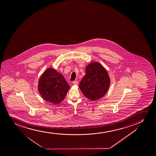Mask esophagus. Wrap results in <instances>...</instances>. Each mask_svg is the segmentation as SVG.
Masks as SVG:
<instances>
[{"label":"esophagus","mask_w":156,"mask_h":156,"mask_svg":"<svg viewBox=\"0 0 156 156\" xmlns=\"http://www.w3.org/2000/svg\"><path fill=\"white\" fill-rule=\"evenodd\" d=\"M73 84L74 85H77L78 84V82L77 81H74L73 82Z\"/></svg>","instance_id":"1"}]
</instances>
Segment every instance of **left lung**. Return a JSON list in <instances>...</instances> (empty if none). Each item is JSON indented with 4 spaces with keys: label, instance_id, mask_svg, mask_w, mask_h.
<instances>
[{
    "label": "left lung",
    "instance_id": "left-lung-1",
    "mask_svg": "<svg viewBox=\"0 0 156 156\" xmlns=\"http://www.w3.org/2000/svg\"><path fill=\"white\" fill-rule=\"evenodd\" d=\"M86 73L79 85L83 94L90 100L102 98L109 87L110 79L107 72L98 62H92L86 66Z\"/></svg>",
    "mask_w": 156,
    "mask_h": 156
}]
</instances>
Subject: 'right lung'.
I'll list each match as a JSON object with an SVG mask.
<instances>
[{"label": "right lung", "mask_w": 156, "mask_h": 156, "mask_svg": "<svg viewBox=\"0 0 156 156\" xmlns=\"http://www.w3.org/2000/svg\"><path fill=\"white\" fill-rule=\"evenodd\" d=\"M70 86L61 73L54 69H47L38 81V90L44 100L52 104L60 103Z\"/></svg>", "instance_id": "right-lung-1"}]
</instances>
